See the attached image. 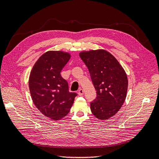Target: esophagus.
I'll return each mask as SVG.
<instances>
[{
    "instance_id": "1",
    "label": "esophagus",
    "mask_w": 159,
    "mask_h": 159,
    "mask_svg": "<svg viewBox=\"0 0 159 159\" xmlns=\"http://www.w3.org/2000/svg\"><path fill=\"white\" fill-rule=\"evenodd\" d=\"M84 93V91L83 89H79V91H78V94H79V96H83Z\"/></svg>"
}]
</instances>
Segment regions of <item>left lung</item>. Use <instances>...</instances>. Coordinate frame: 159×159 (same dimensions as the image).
<instances>
[{"mask_svg":"<svg viewBox=\"0 0 159 159\" xmlns=\"http://www.w3.org/2000/svg\"><path fill=\"white\" fill-rule=\"evenodd\" d=\"M96 90V98L90 104L93 115L100 120L115 116L123 105L128 90L127 74L113 55L104 49L81 51Z\"/></svg>","mask_w":159,"mask_h":159,"instance_id":"1","label":"left lung"}]
</instances>
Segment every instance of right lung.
Wrapping results in <instances>:
<instances>
[{"label": "right lung", "mask_w": 159, "mask_h": 159, "mask_svg": "<svg viewBox=\"0 0 159 159\" xmlns=\"http://www.w3.org/2000/svg\"><path fill=\"white\" fill-rule=\"evenodd\" d=\"M71 57L70 53L49 50L33 66L29 87L33 103L43 116L57 121L68 114L77 96L70 92L68 84L61 71Z\"/></svg>", "instance_id": "obj_1"}]
</instances>
